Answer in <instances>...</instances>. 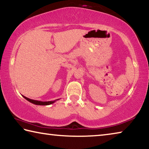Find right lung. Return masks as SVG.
Wrapping results in <instances>:
<instances>
[{
  "label": "right lung",
  "mask_w": 149,
  "mask_h": 149,
  "mask_svg": "<svg viewBox=\"0 0 149 149\" xmlns=\"http://www.w3.org/2000/svg\"><path fill=\"white\" fill-rule=\"evenodd\" d=\"M23 97H24L25 98V99H26L27 100H28L29 102L33 103V104H36V105H42V106L52 104H53V103H54L55 102H56V100H59V99H56V100H51V101H45V102H42V101H39V100H35L30 99H29V98L25 97V96H23Z\"/></svg>",
  "instance_id": "obj_1"
}]
</instances>
